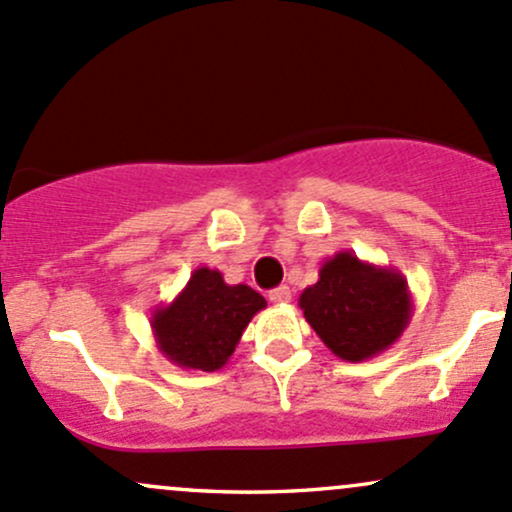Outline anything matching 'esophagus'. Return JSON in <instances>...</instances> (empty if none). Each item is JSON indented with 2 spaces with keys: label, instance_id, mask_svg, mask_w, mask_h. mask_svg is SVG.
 <instances>
[{
  "label": "esophagus",
  "instance_id": "obj_1",
  "mask_svg": "<svg viewBox=\"0 0 512 512\" xmlns=\"http://www.w3.org/2000/svg\"><path fill=\"white\" fill-rule=\"evenodd\" d=\"M271 302H276V305H285V302H290V298H293V293H290L288 285H278L276 290H271Z\"/></svg>",
  "mask_w": 512,
  "mask_h": 512
}]
</instances>
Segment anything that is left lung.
<instances>
[{
    "label": "left lung",
    "instance_id": "obj_1",
    "mask_svg": "<svg viewBox=\"0 0 512 512\" xmlns=\"http://www.w3.org/2000/svg\"><path fill=\"white\" fill-rule=\"evenodd\" d=\"M300 310L324 346L344 361H366L400 339L412 317L408 280L390 266L339 251L322 263Z\"/></svg>",
    "mask_w": 512,
    "mask_h": 512
}]
</instances>
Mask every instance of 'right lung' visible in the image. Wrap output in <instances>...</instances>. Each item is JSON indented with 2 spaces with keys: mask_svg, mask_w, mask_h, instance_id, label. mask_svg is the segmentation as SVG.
<instances>
[{
  "mask_svg": "<svg viewBox=\"0 0 512 512\" xmlns=\"http://www.w3.org/2000/svg\"><path fill=\"white\" fill-rule=\"evenodd\" d=\"M263 307L266 298L254 288L224 283L217 268L200 266L170 305L153 310V339L170 364L217 371L227 364L251 317Z\"/></svg>",
  "mask_w": 512,
  "mask_h": 512,
  "instance_id": "right-lung-1",
  "label": "right lung"
}]
</instances>
